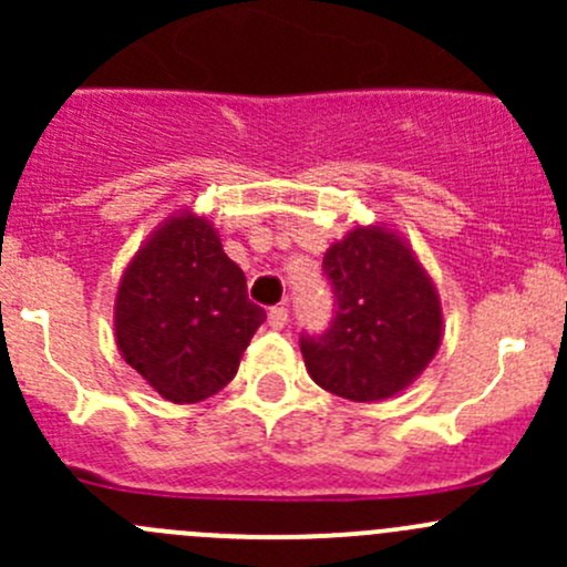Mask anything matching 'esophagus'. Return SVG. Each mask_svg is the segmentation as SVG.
Listing matches in <instances>:
<instances>
[{"mask_svg": "<svg viewBox=\"0 0 567 567\" xmlns=\"http://www.w3.org/2000/svg\"><path fill=\"white\" fill-rule=\"evenodd\" d=\"M288 320H290V312L285 305L271 307V310H268V326H274V329H285V326H288Z\"/></svg>", "mask_w": 567, "mask_h": 567, "instance_id": "obj_1", "label": "esophagus"}]
</instances>
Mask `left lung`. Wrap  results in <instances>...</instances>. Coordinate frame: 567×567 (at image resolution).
Masks as SVG:
<instances>
[{"mask_svg":"<svg viewBox=\"0 0 567 567\" xmlns=\"http://www.w3.org/2000/svg\"><path fill=\"white\" fill-rule=\"evenodd\" d=\"M334 316L301 331L307 373L340 398L370 403L409 386L442 342L439 293L411 249L384 227H357L323 255Z\"/></svg>","mask_w":567,"mask_h":567,"instance_id":"obj_1","label":"left lung"}]
</instances>
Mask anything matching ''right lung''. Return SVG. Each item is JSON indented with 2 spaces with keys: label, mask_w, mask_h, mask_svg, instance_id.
<instances>
[{
  "label": "right lung",
  "mask_w": 567,
  "mask_h": 567,
  "mask_svg": "<svg viewBox=\"0 0 567 567\" xmlns=\"http://www.w3.org/2000/svg\"><path fill=\"white\" fill-rule=\"evenodd\" d=\"M262 320L244 271L210 221L192 214L167 219L136 251L114 305L120 353L173 403L225 390Z\"/></svg>",
  "instance_id": "obj_1"
}]
</instances>
